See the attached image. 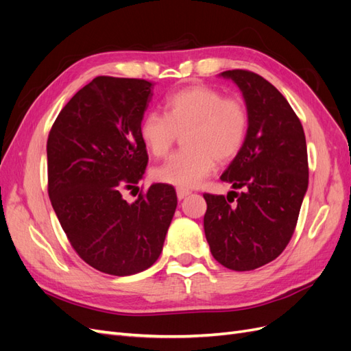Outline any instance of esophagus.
Masks as SVG:
<instances>
[{"mask_svg": "<svg viewBox=\"0 0 351 351\" xmlns=\"http://www.w3.org/2000/svg\"><path fill=\"white\" fill-rule=\"evenodd\" d=\"M190 193V190H187V189H182V187H178L177 189V197H178V200H183L184 197H187Z\"/></svg>", "mask_w": 351, "mask_h": 351, "instance_id": "34e87169", "label": "esophagus"}]
</instances>
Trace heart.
<instances>
[{"label":"heart","mask_w":351,"mask_h":351,"mask_svg":"<svg viewBox=\"0 0 351 351\" xmlns=\"http://www.w3.org/2000/svg\"><path fill=\"white\" fill-rule=\"evenodd\" d=\"M249 130V112L237 98L193 84L165 101V114L149 112L139 127L141 139L152 156L167 155L183 133L184 149L173 154L152 176L159 183L182 189L199 186L214 171L215 161L226 164L241 151Z\"/></svg>","instance_id":"b5f03b06"}]
</instances>
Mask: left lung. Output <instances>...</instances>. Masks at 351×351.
<instances>
[{"mask_svg":"<svg viewBox=\"0 0 351 351\" xmlns=\"http://www.w3.org/2000/svg\"><path fill=\"white\" fill-rule=\"evenodd\" d=\"M219 76L241 90L249 130L221 176L234 190L227 197L204 195V228L222 267L252 271L278 258L293 236L309 183L306 137L290 104L268 80L246 70Z\"/></svg>","mask_w":351,"mask_h":351,"instance_id":"left-lung-1","label":"left lung"}]
</instances>
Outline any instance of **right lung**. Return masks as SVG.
Masks as SVG:
<instances>
[{
	"mask_svg": "<svg viewBox=\"0 0 351 351\" xmlns=\"http://www.w3.org/2000/svg\"><path fill=\"white\" fill-rule=\"evenodd\" d=\"M154 84L99 76L67 102L47 142L48 195L79 256L101 272L127 277L156 262L177 208L174 187L156 183L133 204L121 190L147 164L139 127Z\"/></svg>",
	"mask_w": 351,
	"mask_h": 351,
	"instance_id": "add662e5",
	"label": "right lung"
}]
</instances>
